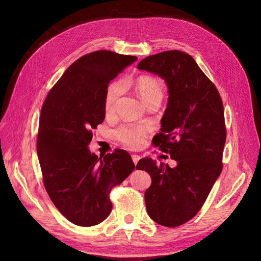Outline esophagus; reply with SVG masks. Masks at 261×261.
I'll list each match as a JSON object with an SVG mask.
<instances>
[{
    "instance_id": "obj_1",
    "label": "esophagus",
    "mask_w": 261,
    "mask_h": 261,
    "mask_svg": "<svg viewBox=\"0 0 261 261\" xmlns=\"http://www.w3.org/2000/svg\"><path fill=\"white\" fill-rule=\"evenodd\" d=\"M140 159H141V158H140V155H138V154H133L132 155V161H133V163H135V164H137L139 162Z\"/></svg>"
}]
</instances>
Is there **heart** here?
Wrapping results in <instances>:
<instances>
[{
	"label": "heart",
	"instance_id": "b5f03b06",
	"mask_svg": "<svg viewBox=\"0 0 261 261\" xmlns=\"http://www.w3.org/2000/svg\"><path fill=\"white\" fill-rule=\"evenodd\" d=\"M136 89L139 97L141 98L145 106L153 101L161 102L163 97V88L158 79L143 76L140 77L136 83ZM123 92V84L116 82L109 85L105 96V110L107 113L115 111L120 96ZM146 130L142 126H121L117 131V138L130 148H139L144 142Z\"/></svg>",
	"mask_w": 261,
	"mask_h": 261
}]
</instances>
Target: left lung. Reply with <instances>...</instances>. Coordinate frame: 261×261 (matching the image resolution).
Returning <instances> with one entry per match:
<instances>
[{"label":"left lung","instance_id":"1","mask_svg":"<svg viewBox=\"0 0 261 261\" xmlns=\"http://www.w3.org/2000/svg\"><path fill=\"white\" fill-rule=\"evenodd\" d=\"M164 79L168 106L161 132L153 144L175 160V168L141 159L138 170L148 172L152 183L145 191L146 212L165 227H176L194 217L223 169L226 141L224 107L216 87L191 55L166 50L145 57L138 65Z\"/></svg>","mask_w":261,"mask_h":261}]
</instances>
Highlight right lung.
Instances as JSON below:
<instances>
[{"label":"right lung","instance_id":"add662e5","mask_svg":"<svg viewBox=\"0 0 261 261\" xmlns=\"http://www.w3.org/2000/svg\"><path fill=\"white\" fill-rule=\"evenodd\" d=\"M136 56L97 50L65 70L43 105L37 154L45 189L72 224L89 227L109 216V193L135 170L130 154L117 149L98 158L88 145L105 120L108 85Z\"/></svg>","mask_w":261,"mask_h":261}]
</instances>
